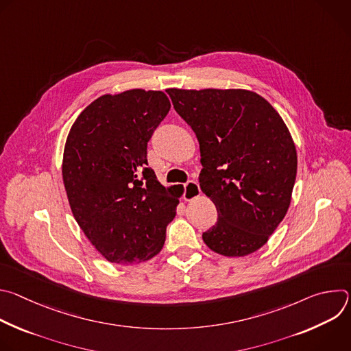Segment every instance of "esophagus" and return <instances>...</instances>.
<instances>
[{"label": "esophagus", "instance_id": "1", "mask_svg": "<svg viewBox=\"0 0 351 351\" xmlns=\"http://www.w3.org/2000/svg\"><path fill=\"white\" fill-rule=\"evenodd\" d=\"M199 194H202V190H199V186L197 182L190 180L184 184V193H183V198L186 202H191V199L197 198Z\"/></svg>", "mask_w": 351, "mask_h": 351}]
</instances>
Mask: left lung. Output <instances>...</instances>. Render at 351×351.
Segmentation results:
<instances>
[{"instance_id":"1","label":"left lung","mask_w":351,"mask_h":351,"mask_svg":"<svg viewBox=\"0 0 351 351\" xmlns=\"http://www.w3.org/2000/svg\"><path fill=\"white\" fill-rule=\"evenodd\" d=\"M202 154L198 182L217 207L204 243L225 257L257 252L285 218L297 173L293 137L278 111L243 88H168Z\"/></svg>"}]
</instances>
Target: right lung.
Returning a JSON list of instances; mask_svg holds the SVG:
<instances>
[{
  "label": "right lung",
  "mask_w": 351,
  "mask_h": 351,
  "mask_svg": "<svg viewBox=\"0 0 351 351\" xmlns=\"http://www.w3.org/2000/svg\"><path fill=\"white\" fill-rule=\"evenodd\" d=\"M169 108L157 90L104 94L80 112L66 137L62 179L72 214L110 263L156 257L176 215L182 193L147 168V141Z\"/></svg>",
  "instance_id": "right-lung-1"
}]
</instances>
